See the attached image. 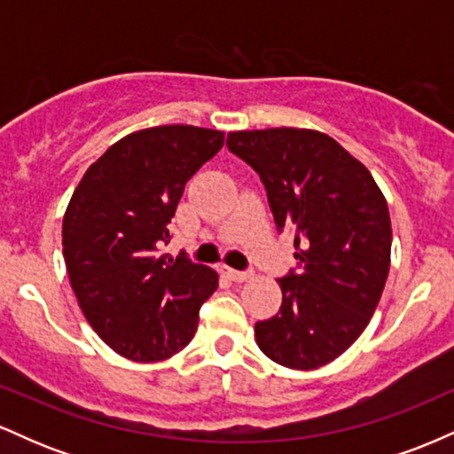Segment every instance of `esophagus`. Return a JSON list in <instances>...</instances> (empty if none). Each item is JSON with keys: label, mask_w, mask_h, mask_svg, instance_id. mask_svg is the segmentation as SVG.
Wrapping results in <instances>:
<instances>
[{"label": "esophagus", "mask_w": 454, "mask_h": 454, "mask_svg": "<svg viewBox=\"0 0 454 454\" xmlns=\"http://www.w3.org/2000/svg\"><path fill=\"white\" fill-rule=\"evenodd\" d=\"M223 273L228 275L232 281H245L252 278V270H237V269H226Z\"/></svg>", "instance_id": "1"}]
</instances>
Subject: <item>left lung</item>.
Segmentation results:
<instances>
[{
    "instance_id": "1",
    "label": "left lung",
    "mask_w": 454,
    "mask_h": 454,
    "mask_svg": "<svg viewBox=\"0 0 454 454\" xmlns=\"http://www.w3.org/2000/svg\"><path fill=\"white\" fill-rule=\"evenodd\" d=\"M228 149L260 175L278 231L296 232V269L279 279V311L256 322L270 361L317 369L372 320L390 269V215L372 173L316 129L231 132Z\"/></svg>"
}]
</instances>
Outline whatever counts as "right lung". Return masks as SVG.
Masks as SVG:
<instances>
[{"label": "right lung", "mask_w": 454, "mask_h": 454, "mask_svg": "<svg viewBox=\"0 0 454 454\" xmlns=\"http://www.w3.org/2000/svg\"><path fill=\"white\" fill-rule=\"evenodd\" d=\"M222 145L220 129H138L93 161L70 198L61 245L72 290L93 331L129 361L184 350L215 293V270L161 247L185 184Z\"/></svg>", "instance_id": "right-lung-1"}]
</instances>
